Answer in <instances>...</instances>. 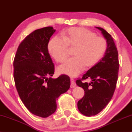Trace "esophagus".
I'll use <instances>...</instances> for the list:
<instances>
[{"label":"esophagus","instance_id":"obj_1","mask_svg":"<svg viewBox=\"0 0 132 132\" xmlns=\"http://www.w3.org/2000/svg\"><path fill=\"white\" fill-rule=\"evenodd\" d=\"M70 82H71L70 87L71 88H75L76 87V82H75V80L73 79H70Z\"/></svg>","mask_w":132,"mask_h":132}]
</instances>
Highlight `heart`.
<instances>
[{"label":"heart","instance_id":"1","mask_svg":"<svg viewBox=\"0 0 132 132\" xmlns=\"http://www.w3.org/2000/svg\"><path fill=\"white\" fill-rule=\"evenodd\" d=\"M68 46L76 48L75 57L69 59L57 69L58 72L75 77L84 66L91 67L97 63L106 50L105 38L83 28H70L62 32V38L55 36L49 42L48 51L57 62H63L68 56Z\"/></svg>","mask_w":132,"mask_h":132}]
</instances>
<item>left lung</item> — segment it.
<instances>
[{"instance_id":"1","label":"left lung","mask_w":132,"mask_h":132,"mask_svg":"<svg viewBox=\"0 0 132 132\" xmlns=\"http://www.w3.org/2000/svg\"><path fill=\"white\" fill-rule=\"evenodd\" d=\"M101 31L106 40L107 48L104 57L76 80V84L84 90V95L77 102L79 111L82 115L91 117L102 111L113 95L117 86L119 71L118 52L111 35L101 27H96ZM90 78V83L82 80Z\"/></svg>"}]
</instances>
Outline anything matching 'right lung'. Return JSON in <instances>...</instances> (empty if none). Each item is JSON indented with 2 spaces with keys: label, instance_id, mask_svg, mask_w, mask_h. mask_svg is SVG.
<instances>
[{
  "label": "right lung",
  "instance_id": "add662e5",
  "mask_svg": "<svg viewBox=\"0 0 132 132\" xmlns=\"http://www.w3.org/2000/svg\"><path fill=\"white\" fill-rule=\"evenodd\" d=\"M55 31L52 27H46L31 32L19 45L13 62L20 98L29 111L42 118L55 112L56 100L70 86V78L65 75L51 77L55 67L48 45Z\"/></svg>",
  "mask_w": 132,
  "mask_h": 132
}]
</instances>
